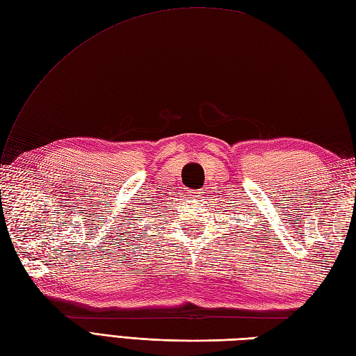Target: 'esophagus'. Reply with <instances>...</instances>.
I'll return each instance as SVG.
<instances>
[{
  "label": "esophagus",
  "mask_w": 356,
  "mask_h": 356,
  "mask_svg": "<svg viewBox=\"0 0 356 356\" xmlns=\"http://www.w3.org/2000/svg\"><path fill=\"white\" fill-rule=\"evenodd\" d=\"M194 197H195V199H200V197H202V191H195V193H194Z\"/></svg>",
  "instance_id": "esophagus-1"
}]
</instances>
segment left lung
<instances>
[{
  "label": "left lung",
  "instance_id": "obj_1",
  "mask_svg": "<svg viewBox=\"0 0 356 356\" xmlns=\"http://www.w3.org/2000/svg\"><path fill=\"white\" fill-rule=\"evenodd\" d=\"M249 214H251V213H249Z\"/></svg>",
  "mask_w": 356,
  "mask_h": 356
}]
</instances>
